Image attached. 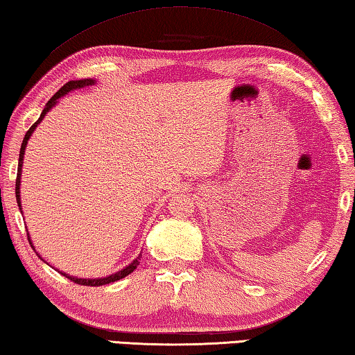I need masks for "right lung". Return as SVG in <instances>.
<instances>
[{
  "mask_svg": "<svg viewBox=\"0 0 355 355\" xmlns=\"http://www.w3.org/2000/svg\"><path fill=\"white\" fill-rule=\"evenodd\" d=\"M96 83V80L94 79H82V80H69L68 83H65V85H63L59 92H57L53 98H51L49 101H48V104L44 105V108H43V112H42V114H40V118H38L34 124L31 125V128L28 132H26V135H24V138H23V143H21V149H20V158H18V171H17V182H15V196H17V203H18V206H20V211H21V202H20V180H21V166H23V157H24V150H26V146H28V141H29V138H31V135L34 133V130H35V127L40 124L42 122V119L44 118V114H46L51 108H53L55 104H57V101H59L62 96H65L67 93H69V92H73V89H80V88H85V87H89V85H94ZM28 239H29V243H31V247L34 248V245H32V242H31V237H29V234H28ZM35 250V248H34ZM38 254V253H37ZM40 257V256H38ZM139 261H141V254L137 257V259H135L132 263H128V266L125 267V268H122V270H119L118 273H114V275H110V276H105V278H98V279H85V278H74V276H69V275H67V273H62L63 276H67L68 279H71L73 282H76V284H80V286H92V287H98V286H105V284H110V282H114V281H119V279H122V278H125L127 275H130L135 268H137L138 266H139Z\"/></svg>",
  "mask_w": 355,
  "mask_h": 355,
  "instance_id": "obj_1",
  "label": "right lung"
}]
</instances>
